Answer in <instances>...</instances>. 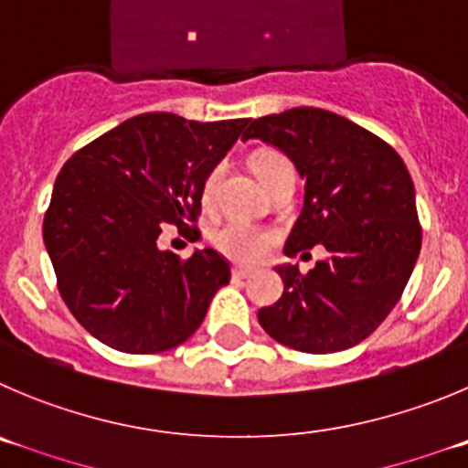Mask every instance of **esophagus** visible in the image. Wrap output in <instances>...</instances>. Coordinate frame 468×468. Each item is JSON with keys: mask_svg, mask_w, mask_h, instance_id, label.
Segmentation results:
<instances>
[{"mask_svg": "<svg viewBox=\"0 0 468 468\" xmlns=\"http://www.w3.org/2000/svg\"><path fill=\"white\" fill-rule=\"evenodd\" d=\"M230 274H233L235 282H239V279H247L251 272H249L247 268H233V272H230Z\"/></svg>", "mask_w": 468, "mask_h": 468, "instance_id": "1", "label": "esophagus"}]
</instances>
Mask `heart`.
Returning <instances> with one entry per match:
<instances>
[{"label": "heart", "mask_w": 468, "mask_h": 468, "mask_svg": "<svg viewBox=\"0 0 468 468\" xmlns=\"http://www.w3.org/2000/svg\"><path fill=\"white\" fill-rule=\"evenodd\" d=\"M283 159L279 152L274 150H261L251 156V168L254 173L263 175L274 161ZM217 175H219V168L209 170L207 177L203 182V198L209 200L214 194V185H217ZM272 239L274 235L270 230L259 229V226L249 224V221L242 219H235L229 221L226 226H221L219 230H214L212 235V242L214 247L219 249L221 254L229 256L230 261L235 263H244V265H251V263H259V261L265 259V254L270 251L272 247Z\"/></svg>", "instance_id": "b5f03b06"}]
</instances>
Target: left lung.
Instances as JSON below:
<instances>
[{"label":"left lung","instance_id":"8db88e82","mask_svg":"<svg viewBox=\"0 0 468 468\" xmlns=\"http://www.w3.org/2000/svg\"><path fill=\"white\" fill-rule=\"evenodd\" d=\"M279 147L304 180L286 256L323 244L303 274L282 265L283 295L259 312L265 333L303 353H337L367 339L404 293L422 244L416 191L401 156L372 131L321 108L254 120L242 141Z\"/></svg>","mask_w":468,"mask_h":468}]
</instances>
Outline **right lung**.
I'll use <instances>...</instances> for the list:
<instances>
[{
    "mask_svg": "<svg viewBox=\"0 0 468 468\" xmlns=\"http://www.w3.org/2000/svg\"><path fill=\"white\" fill-rule=\"evenodd\" d=\"M247 122L145 112L80 147L59 170L43 242L69 312L99 342L161 353L198 330L230 263L214 249L189 259L161 251L159 235L175 224L200 238L205 177Z\"/></svg>",
    "mask_w": 468,
    "mask_h": 468,
    "instance_id": "obj_1",
    "label": "right lung"
}]
</instances>
